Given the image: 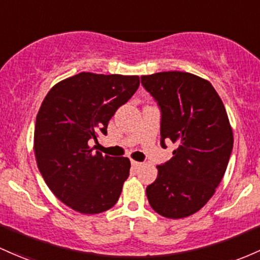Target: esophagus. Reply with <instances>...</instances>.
Returning a JSON list of instances; mask_svg holds the SVG:
<instances>
[{
    "instance_id": "34e87169",
    "label": "esophagus",
    "mask_w": 260,
    "mask_h": 260,
    "mask_svg": "<svg viewBox=\"0 0 260 260\" xmlns=\"http://www.w3.org/2000/svg\"><path fill=\"white\" fill-rule=\"evenodd\" d=\"M131 164H132V167L135 168V169H137V168L141 167V162H139V161H136V160H132V161H131Z\"/></svg>"
}]
</instances>
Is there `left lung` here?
Instances as JSON below:
<instances>
[{"instance_id":"left-lung-1","label":"left lung","mask_w":260,"mask_h":260,"mask_svg":"<svg viewBox=\"0 0 260 260\" xmlns=\"http://www.w3.org/2000/svg\"><path fill=\"white\" fill-rule=\"evenodd\" d=\"M141 80L160 108L161 147L168 141L178 145L156 167L148 201L164 217H187L207 204L226 173L233 148L226 108L212 85L193 74L162 71Z\"/></svg>"}]
</instances>
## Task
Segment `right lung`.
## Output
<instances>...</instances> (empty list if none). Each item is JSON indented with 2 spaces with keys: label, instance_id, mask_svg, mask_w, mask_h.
<instances>
[{
  "label": "right lung",
  "instance_id": "right-lung-1",
  "mask_svg": "<svg viewBox=\"0 0 260 260\" xmlns=\"http://www.w3.org/2000/svg\"><path fill=\"white\" fill-rule=\"evenodd\" d=\"M139 86L137 75L80 73L50 88L36 119L34 154L45 184L62 204L84 215L115 206L131 161L93 152L108 121Z\"/></svg>",
  "mask_w": 260,
  "mask_h": 260
}]
</instances>
